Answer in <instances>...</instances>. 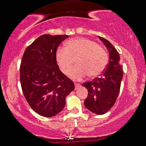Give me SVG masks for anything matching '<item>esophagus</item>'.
<instances>
[{"instance_id": "34e87169", "label": "esophagus", "mask_w": 146, "mask_h": 146, "mask_svg": "<svg viewBox=\"0 0 146 146\" xmlns=\"http://www.w3.org/2000/svg\"><path fill=\"white\" fill-rule=\"evenodd\" d=\"M80 86H81V85H80L79 84H75V89L76 90L78 89Z\"/></svg>"}]
</instances>
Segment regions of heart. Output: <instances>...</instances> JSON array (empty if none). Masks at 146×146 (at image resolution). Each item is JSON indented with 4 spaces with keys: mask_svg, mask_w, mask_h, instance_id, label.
Here are the masks:
<instances>
[{
    "mask_svg": "<svg viewBox=\"0 0 146 146\" xmlns=\"http://www.w3.org/2000/svg\"><path fill=\"white\" fill-rule=\"evenodd\" d=\"M55 58L60 70L65 75L70 72L76 60L77 66L69 76L76 81L83 79L86 75L89 78L97 77L108 63V55L104 49L86 38L68 41L65 48L59 47L57 50Z\"/></svg>",
    "mask_w": 146,
    "mask_h": 146,
    "instance_id": "b5f03b06",
    "label": "heart"
}]
</instances>
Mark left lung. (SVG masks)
<instances>
[{"mask_svg":"<svg viewBox=\"0 0 146 146\" xmlns=\"http://www.w3.org/2000/svg\"><path fill=\"white\" fill-rule=\"evenodd\" d=\"M110 54V61L99 78L82 84L88 89V96L84 101L85 107L96 114L107 113L116 102L123 77L122 66L119 63V54L112 44L103 37L99 36Z\"/></svg>","mask_w":146,"mask_h":146,"instance_id":"obj_1","label":"left lung"}]
</instances>
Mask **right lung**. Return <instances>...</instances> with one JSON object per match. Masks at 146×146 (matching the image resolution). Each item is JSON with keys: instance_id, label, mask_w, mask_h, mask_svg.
<instances>
[{"instance_id": "add662e5", "label": "right lung", "mask_w": 146, "mask_h": 146, "mask_svg": "<svg viewBox=\"0 0 146 146\" xmlns=\"http://www.w3.org/2000/svg\"><path fill=\"white\" fill-rule=\"evenodd\" d=\"M68 35H43L27 47L20 65V82L26 100L37 114L51 117L63 110L75 86L60 70L57 49Z\"/></svg>"}]
</instances>
